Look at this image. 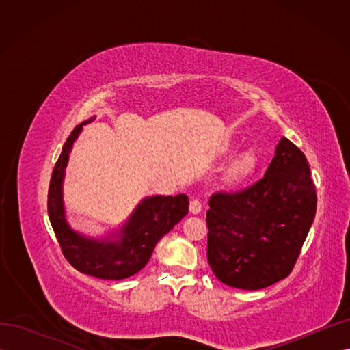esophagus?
<instances>
[{
	"mask_svg": "<svg viewBox=\"0 0 350 350\" xmlns=\"http://www.w3.org/2000/svg\"><path fill=\"white\" fill-rule=\"evenodd\" d=\"M203 203H201L200 200H197V198H194V200H191L189 201V211H191L193 215H198V213H201V211H203Z\"/></svg>",
	"mask_w": 350,
	"mask_h": 350,
	"instance_id": "34e87169",
	"label": "esophagus"
}]
</instances>
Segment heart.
I'll use <instances>...</instances> for the list:
<instances>
[{
	"label": "heart",
	"instance_id": "heart-1",
	"mask_svg": "<svg viewBox=\"0 0 350 350\" xmlns=\"http://www.w3.org/2000/svg\"><path fill=\"white\" fill-rule=\"evenodd\" d=\"M238 147L237 143H230L228 146V152L235 150ZM258 166V154L254 149H247L239 153L232 161L225 171V181L229 185H241L247 183L248 179L256 172Z\"/></svg>",
	"mask_w": 350,
	"mask_h": 350
}]
</instances>
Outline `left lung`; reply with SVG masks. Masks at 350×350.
I'll return each instance as SVG.
<instances>
[{
	"label": "left lung",
	"instance_id": "1",
	"mask_svg": "<svg viewBox=\"0 0 350 350\" xmlns=\"http://www.w3.org/2000/svg\"><path fill=\"white\" fill-rule=\"evenodd\" d=\"M207 211V260L228 286L257 291L292 273L317 210L310 165L283 139L260 181L217 191Z\"/></svg>",
	"mask_w": 350,
	"mask_h": 350
}]
</instances>
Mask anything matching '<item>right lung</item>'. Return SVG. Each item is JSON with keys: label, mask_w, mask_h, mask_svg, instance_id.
<instances>
[{"label": "right lung", "mask_w": 350, "mask_h": 350, "mask_svg": "<svg viewBox=\"0 0 350 350\" xmlns=\"http://www.w3.org/2000/svg\"><path fill=\"white\" fill-rule=\"evenodd\" d=\"M84 124L71 131L52 171L48 215L62 256L74 269L98 279L120 280L133 276L146 266L157 241L188 213V197L184 194L156 196L143 200L122 229V238L116 242H98L77 235L64 217L61 183L70 149Z\"/></svg>", "instance_id": "add662e5"}]
</instances>
